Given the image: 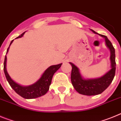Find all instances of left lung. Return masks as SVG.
<instances>
[{"instance_id": "left-lung-1", "label": "left lung", "mask_w": 121, "mask_h": 121, "mask_svg": "<svg viewBox=\"0 0 121 121\" xmlns=\"http://www.w3.org/2000/svg\"><path fill=\"white\" fill-rule=\"evenodd\" d=\"M95 34H98L92 30ZM99 35V34H98ZM104 37L107 46L110 50V60L112 69L101 78L93 79H84L81 77L78 67L70 62L72 66L71 73V81L74 88L79 93L87 96H93L102 93L110 85L115 75L116 61H115V50L112 42L106 36L99 35Z\"/></svg>"}]
</instances>
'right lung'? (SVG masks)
I'll list each match as a JSON object with an SVG mask.
<instances>
[{
    "label": "right lung",
    "mask_w": 121,
    "mask_h": 121,
    "mask_svg": "<svg viewBox=\"0 0 121 121\" xmlns=\"http://www.w3.org/2000/svg\"><path fill=\"white\" fill-rule=\"evenodd\" d=\"M24 33L25 32L22 33L21 36H19L16 38L22 37L23 35H24ZM13 41V40H11L10 45L12 43ZM8 49H9V47L7 49L6 53H8ZM6 57L5 56L4 64V70L6 79L8 81L10 86H11V88L18 95H20L21 96L25 98V99H34V98H38V97L42 96L45 95L48 91L49 88H50V85L51 83V80L53 78V74L60 67H61L62 65V64H60L58 65L50 66L45 71L41 78L36 83H35L33 85H30V86H23L16 83L14 81H13L11 79L9 74L6 71Z\"/></svg>",
    "instance_id": "right-lung-1"
}]
</instances>
